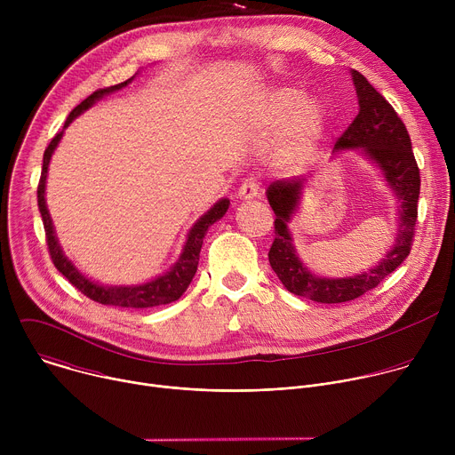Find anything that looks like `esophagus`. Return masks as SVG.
Returning <instances> with one entry per match:
<instances>
[{"label": "esophagus", "mask_w": 455, "mask_h": 455, "mask_svg": "<svg viewBox=\"0 0 455 455\" xmlns=\"http://www.w3.org/2000/svg\"><path fill=\"white\" fill-rule=\"evenodd\" d=\"M255 196H259V181H257V178L248 176L239 187V198L250 200V198H255Z\"/></svg>", "instance_id": "1"}]
</instances>
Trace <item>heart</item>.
<instances>
[{
    "label": "heart",
    "mask_w": 455,
    "mask_h": 455,
    "mask_svg": "<svg viewBox=\"0 0 455 455\" xmlns=\"http://www.w3.org/2000/svg\"><path fill=\"white\" fill-rule=\"evenodd\" d=\"M263 120L279 127L274 158L284 169L302 167L315 153L326 125V109L299 86H279L263 99Z\"/></svg>",
    "instance_id": "1"
}]
</instances>
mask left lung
<instances>
[{"mask_svg": "<svg viewBox=\"0 0 455 455\" xmlns=\"http://www.w3.org/2000/svg\"><path fill=\"white\" fill-rule=\"evenodd\" d=\"M353 81L360 111L337 139L335 151L362 148L363 153L378 164L388 185L396 192L400 200V225L393 250L374 268L360 275L346 279L318 277L297 257L286 227L299 204L302 180H277L267 190L270 207L277 216L274 221L275 239L268 251V261L288 291L322 304L355 300L376 288L388 274H393L412 250L418 220L421 178L407 127L395 108L360 72L353 70Z\"/></svg>", "mask_w": 455, "mask_h": 455, "instance_id": "left-lung-1", "label": "left lung"}]
</instances>
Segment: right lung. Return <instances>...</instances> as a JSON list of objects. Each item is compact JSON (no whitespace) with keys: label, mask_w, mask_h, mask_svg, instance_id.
<instances>
[{"label":"right lung","mask_w":455,"mask_h":455,"mask_svg":"<svg viewBox=\"0 0 455 455\" xmlns=\"http://www.w3.org/2000/svg\"><path fill=\"white\" fill-rule=\"evenodd\" d=\"M133 79V77H132ZM132 79H127L120 84L109 86V88H100L97 92H93L88 99H84L77 108H74V111L68 115L67 122H64V127H67L77 115H81L84 109H88L97 99H100L102 95H108L111 92H116L120 88H124L127 83H132ZM62 137V132H59L52 142L48 144V148L44 149L43 155V169H41V178H39V185H37V207L43 218V225H44V234H46V244H48V253L52 257L53 267L67 277L72 286H76L83 295H86L88 299L104 304V306H118V307H155V306H162V304H169L178 300L183 291L187 290V286L190 284L194 274L198 270V261H200V251H202V244H204V237L207 235V230L211 225H214L218 220L223 218V214L228 209V200H221L218 202L204 218L198 220V223L194 225L188 232L187 243L183 246V251L178 259V263L171 268V272H167L165 275L146 283L142 286H99L95 283H92L90 279H86L83 274H79V270L64 257L55 234H53V225L44 204V185H46V172H48V164L52 158L53 149L57 148L59 140Z\"/></svg>","instance_id":"add662e5"}]
</instances>
